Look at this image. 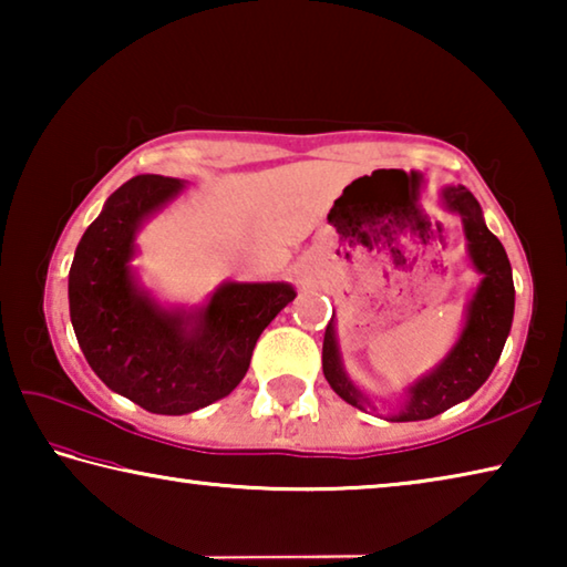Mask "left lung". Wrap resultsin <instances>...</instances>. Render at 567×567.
I'll return each instance as SVG.
<instances>
[{"label": "left lung", "mask_w": 567, "mask_h": 567, "mask_svg": "<svg viewBox=\"0 0 567 567\" xmlns=\"http://www.w3.org/2000/svg\"><path fill=\"white\" fill-rule=\"evenodd\" d=\"M443 203L450 213L460 215L467 237V255L475 270L483 275L473 300L467 305V320L460 332L453 350L437 364L433 372L422 375L415 385L408 388L405 405L400 408L392 422H412L427 420L440 412L450 410L457 402L467 400L473 392L491 378L495 362L501 360L507 334H511L513 310H515V287L513 270L507 260L505 247L501 245L483 219L477 199L467 187H445ZM322 372L330 388L350 402L352 408L368 410L372 408L370 398L354 388L342 368L338 338H334V315L324 330L322 342Z\"/></svg>", "instance_id": "8db88e82"}]
</instances>
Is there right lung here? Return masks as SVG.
I'll return each instance as SVG.
<instances>
[{
	"label": "right lung",
	"mask_w": 567,
	"mask_h": 567,
	"mask_svg": "<svg viewBox=\"0 0 567 567\" xmlns=\"http://www.w3.org/2000/svg\"><path fill=\"white\" fill-rule=\"evenodd\" d=\"M182 179L137 175L110 195L76 245L70 318L90 368L110 390L157 415H187L233 392L262 330L295 300L287 282H225L199 310H165L134 280L142 223Z\"/></svg>",
	"instance_id": "add662e5"
}]
</instances>
